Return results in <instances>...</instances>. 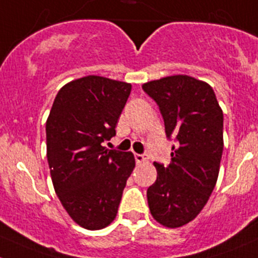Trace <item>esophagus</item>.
I'll list each match as a JSON object with an SVG mask.
<instances>
[{"instance_id": "obj_1", "label": "esophagus", "mask_w": 258, "mask_h": 258, "mask_svg": "<svg viewBox=\"0 0 258 258\" xmlns=\"http://www.w3.org/2000/svg\"><path fill=\"white\" fill-rule=\"evenodd\" d=\"M135 160H136V163H145L148 162V155L146 154H135Z\"/></svg>"}]
</instances>
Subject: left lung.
I'll list each match as a JSON object with an SVG mask.
<instances>
[{"label": "left lung", "mask_w": 258, "mask_h": 258, "mask_svg": "<svg viewBox=\"0 0 258 258\" xmlns=\"http://www.w3.org/2000/svg\"><path fill=\"white\" fill-rule=\"evenodd\" d=\"M164 119L168 139L174 137L168 167L154 163L155 183L148 188L153 218L168 228L194 220L216 184L223 155V110L209 84L174 75L143 85Z\"/></svg>", "instance_id": "left-lung-1"}]
</instances>
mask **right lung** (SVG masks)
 I'll list each match as a JSON object with an SVG mask.
<instances>
[{"label":"right lung","instance_id":"obj_1","mask_svg":"<svg viewBox=\"0 0 258 258\" xmlns=\"http://www.w3.org/2000/svg\"><path fill=\"white\" fill-rule=\"evenodd\" d=\"M131 93V84L85 76L66 84L53 102L45 123L47 159L53 187L72 220L89 230L114 220L134 154L108 150L104 141Z\"/></svg>","mask_w":258,"mask_h":258}]
</instances>
